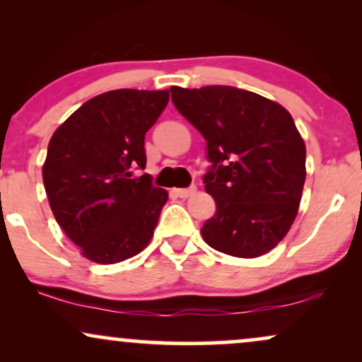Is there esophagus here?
Segmentation results:
<instances>
[{
    "label": "esophagus",
    "instance_id": "34e87169",
    "mask_svg": "<svg viewBox=\"0 0 362 362\" xmlns=\"http://www.w3.org/2000/svg\"><path fill=\"white\" fill-rule=\"evenodd\" d=\"M195 192H197V187H195V185L187 187V189H175V190H173V194H175L177 197H182V199L190 197V195H194Z\"/></svg>",
    "mask_w": 362,
    "mask_h": 362
}]
</instances>
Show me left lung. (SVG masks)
<instances>
[{"mask_svg":"<svg viewBox=\"0 0 362 362\" xmlns=\"http://www.w3.org/2000/svg\"><path fill=\"white\" fill-rule=\"evenodd\" d=\"M172 102L206 139L202 178L216 213L201 228L214 250L253 259L284 238L298 214L306 148L279 103L235 86H172Z\"/></svg>","mask_w":362,"mask_h":362,"instance_id":"1","label":"left lung"}]
</instances>
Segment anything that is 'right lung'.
Masks as SVG:
<instances>
[{"instance_id":"add662e5","label":"right lung","mask_w":362,"mask_h":362,"mask_svg":"<svg viewBox=\"0 0 362 362\" xmlns=\"http://www.w3.org/2000/svg\"><path fill=\"white\" fill-rule=\"evenodd\" d=\"M168 90H112L85 102L57 127L42 167L52 214L81 255L117 264L151 240L167 202L144 170V134L168 103Z\"/></svg>"}]
</instances>
